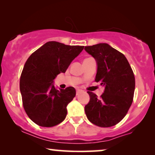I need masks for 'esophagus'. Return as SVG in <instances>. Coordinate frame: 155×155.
I'll use <instances>...</instances> for the list:
<instances>
[{
	"label": "esophagus",
	"instance_id": "34e87169",
	"mask_svg": "<svg viewBox=\"0 0 155 155\" xmlns=\"http://www.w3.org/2000/svg\"><path fill=\"white\" fill-rule=\"evenodd\" d=\"M83 91L82 90H80V89H78L77 90H76V95H79L80 93H82Z\"/></svg>",
	"mask_w": 155,
	"mask_h": 155
}]
</instances>
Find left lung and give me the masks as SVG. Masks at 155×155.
<instances>
[{"label":"left lung","mask_w":155,"mask_h":155,"mask_svg":"<svg viewBox=\"0 0 155 155\" xmlns=\"http://www.w3.org/2000/svg\"><path fill=\"white\" fill-rule=\"evenodd\" d=\"M84 50L97 62L95 81L104 87L100 98L87 92L90 99L84 107L87 117L97 126H115L132 104L135 85L132 68L126 56L108 44L85 46Z\"/></svg>","instance_id":"left-lung-1"}]
</instances>
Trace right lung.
<instances>
[{
	"label": "right lung",
	"mask_w": 155,
	"mask_h": 155,
	"mask_svg": "<svg viewBox=\"0 0 155 155\" xmlns=\"http://www.w3.org/2000/svg\"><path fill=\"white\" fill-rule=\"evenodd\" d=\"M83 48L48 41L27 59L21 74L20 90L25 111L36 124L52 127L66 117V107L75 96V89L57 90L54 79L59 73H65Z\"/></svg>",
	"instance_id": "1"
}]
</instances>
